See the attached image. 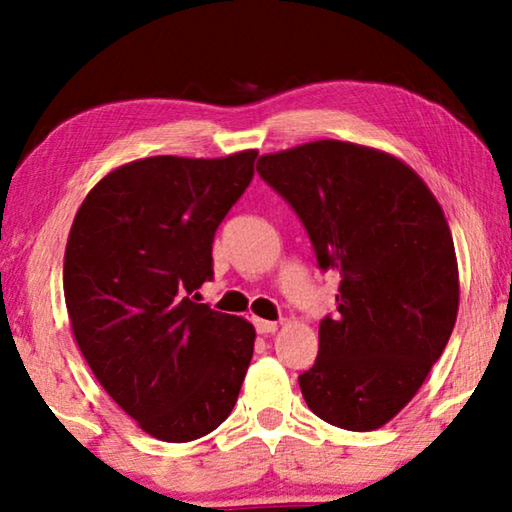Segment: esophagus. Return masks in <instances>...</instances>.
I'll return each instance as SVG.
<instances>
[{"mask_svg": "<svg viewBox=\"0 0 512 512\" xmlns=\"http://www.w3.org/2000/svg\"><path fill=\"white\" fill-rule=\"evenodd\" d=\"M253 325L257 329V334H273L277 329L275 320H264V318H253Z\"/></svg>", "mask_w": 512, "mask_h": 512, "instance_id": "34e87169", "label": "esophagus"}]
</instances>
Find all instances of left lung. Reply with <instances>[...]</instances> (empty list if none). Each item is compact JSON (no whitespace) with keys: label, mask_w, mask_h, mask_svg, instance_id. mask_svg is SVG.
Here are the masks:
<instances>
[{"label":"left lung","mask_w":512,"mask_h":512,"mask_svg":"<svg viewBox=\"0 0 512 512\" xmlns=\"http://www.w3.org/2000/svg\"><path fill=\"white\" fill-rule=\"evenodd\" d=\"M257 173L298 214L320 271L341 275L302 397L334 427L379 429L418 393L456 323L445 214L404 162L350 142L262 155Z\"/></svg>","instance_id":"left-lung-1"}]
</instances>
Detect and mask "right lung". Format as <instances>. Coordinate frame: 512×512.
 Returning <instances> with one entry per match:
<instances>
[{
    "mask_svg": "<svg viewBox=\"0 0 512 512\" xmlns=\"http://www.w3.org/2000/svg\"><path fill=\"white\" fill-rule=\"evenodd\" d=\"M257 151L155 155L108 173L67 239L72 332L106 393L153 438L189 443L235 406L255 327L189 298L212 280V244L255 176Z\"/></svg>",
    "mask_w": 512,
    "mask_h": 512,
    "instance_id": "1",
    "label": "right lung"
}]
</instances>
